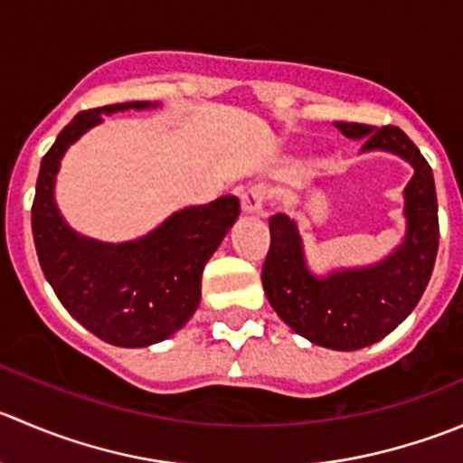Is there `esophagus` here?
Returning a JSON list of instances; mask_svg holds the SVG:
<instances>
[{"label": "esophagus", "mask_w": 463, "mask_h": 463, "mask_svg": "<svg viewBox=\"0 0 463 463\" xmlns=\"http://www.w3.org/2000/svg\"><path fill=\"white\" fill-rule=\"evenodd\" d=\"M267 196H269V190L264 185H253L250 190H246L244 194H241V213L260 214L262 213Z\"/></svg>", "instance_id": "obj_1"}]
</instances>
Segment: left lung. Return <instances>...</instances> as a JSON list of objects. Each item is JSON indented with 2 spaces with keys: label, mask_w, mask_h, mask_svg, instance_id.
Returning a JSON list of instances; mask_svg holds the SVG:
<instances>
[{
  "label": "left lung",
  "mask_w": 463,
  "mask_h": 463,
  "mask_svg": "<svg viewBox=\"0 0 463 463\" xmlns=\"http://www.w3.org/2000/svg\"><path fill=\"white\" fill-rule=\"evenodd\" d=\"M335 127L351 140H364L362 151H389L414 167L405 187V240L373 267L318 278L305 264L296 223L273 214L262 287L278 317L300 336L332 351H357L384 339L419 305L437 260L439 205L432 167L401 128L355 122Z\"/></svg>",
  "instance_id": "8db88e82"
}]
</instances>
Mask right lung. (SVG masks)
<instances>
[{"instance_id": "1", "label": "right lung", "mask_w": 463, "mask_h": 463, "mask_svg": "<svg viewBox=\"0 0 463 463\" xmlns=\"http://www.w3.org/2000/svg\"><path fill=\"white\" fill-rule=\"evenodd\" d=\"M131 101L79 112L40 163L31 208L40 267L62 307L99 339L124 348L158 344L181 330L201 300V276L210 255L240 217V201L222 196L165 219L156 231L124 244H103L71 231L53 201L61 158L101 112L156 108Z\"/></svg>"}]
</instances>
